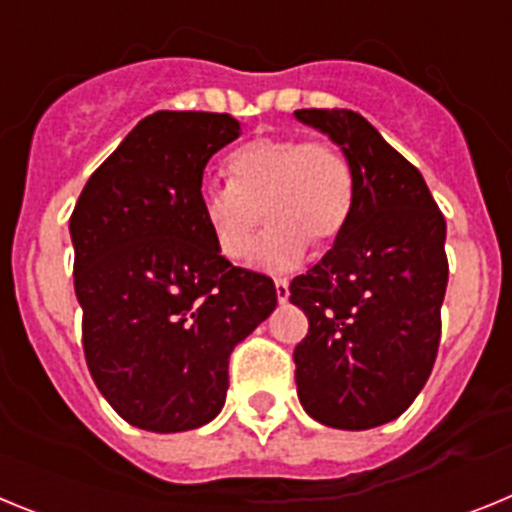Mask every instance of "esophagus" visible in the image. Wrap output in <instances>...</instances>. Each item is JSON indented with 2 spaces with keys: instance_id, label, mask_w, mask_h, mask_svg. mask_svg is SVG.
<instances>
[{
  "instance_id": "1",
  "label": "esophagus",
  "mask_w": 512,
  "mask_h": 512,
  "mask_svg": "<svg viewBox=\"0 0 512 512\" xmlns=\"http://www.w3.org/2000/svg\"><path fill=\"white\" fill-rule=\"evenodd\" d=\"M274 289H277V300L284 305V302L289 300V282L287 279H277V282H274Z\"/></svg>"
}]
</instances>
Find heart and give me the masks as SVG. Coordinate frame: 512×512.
<instances>
[{
	"mask_svg": "<svg viewBox=\"0 0 512 512\" xmlns=\"http://www.w3.org/2000/svg\"><path fill=\"white\" fill-rule=\"evenodd\" d=\"M228 174L230 182H205L197 197L225 259H246L266 215L271 223L253 259L261 269L287 271L305 259L307 243L336 241L354 212V169L330 143L261 135L230 153Z\"/></svg>",
	"mask_w": 512,
	"mask_h": 512,
	"instance_id": "1",
	"label": "heart"
}]
</instances>
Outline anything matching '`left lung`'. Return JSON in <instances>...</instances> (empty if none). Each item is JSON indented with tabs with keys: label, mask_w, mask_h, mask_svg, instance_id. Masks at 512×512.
I'll use <instances>...</instances> for the list:
<instances>
[{
	"label": "left lung",
	"mask_w": 512,
	"mask_h": 512,
	"mask_svg": "<svg viewBox=\"0 0 512 512\" xmlns=\"http://www.w3.org/2000/svg\"><path fill=\"white\" fill-rule=\"evenodd\" d=\"M354 169L346 230L289 300L310 330L297 343V397L328 428L366 431L400 418L428 382L449 282L446 220L420 171L351 110H297Z\"/></svg>",
	"instance_id": "obj_1"
}]
</instances>
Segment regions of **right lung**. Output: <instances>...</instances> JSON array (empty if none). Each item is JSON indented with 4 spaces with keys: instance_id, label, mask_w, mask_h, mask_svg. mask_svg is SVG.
I'll list each match as a JSON object with an SVG mask.
<instances>
[{
    "instance_id": "add662e5",
    "label": "right lung",
    "mask_w": 512,
    "mask_h": 512,
    "mask_svg": "<svg viewBox=\"0 0 512 512\" xmlns=\"http://www.w3.org/2000/svg\"><path fill=\"white\" fill-rule=\"evenodd\" d=\"M238 135L230 115L153 112L89 176L71 215L87 366L143 431L210 423L233 348L277 307L269 277L220 256L197 200L207 161Z\"/></svg>"
}]
</instances>
